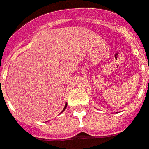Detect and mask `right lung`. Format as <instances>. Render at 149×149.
I'll list each match as a JSON object with an SVG mask.
<instances>
[{
    "instance_id": "1",
    "label": "right lung",
    "mask_w": 149,
    "mask_h": 149,
    "mask_svg": "<svg viewBox=\"0 0 149 149\" xmlns=\"http://www.w3.org/2000/svg\"><path fill=\"white\" fill-rule=\"evenodd\" d=\"M67 104H68L67 103H66V104H65V108H64V109H63V110H62V111H61V112L60 114H61V113H62L63 111H64L65 110V109H66V108H67Z\"/></svg>"
}]
</instances>
